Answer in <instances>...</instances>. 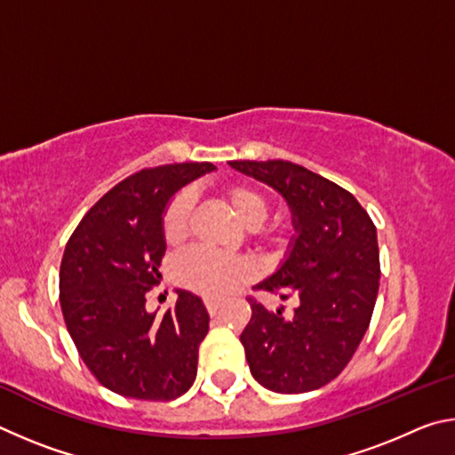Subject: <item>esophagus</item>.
I'll use <instances>...</instances> for the list:
<instances>
[{"label": "esophagus", "mask_w": 455, "mask_h": 455, "mask_svg": "<svg viewBox=\"0 0 455 455\" xmlns=\"http://www.w3.org/2000/svg\"><path fill=\"white\" fill-rule=\"evenodd\" d=\"M204 305H206V311L211 315H217L220 309V301H217V299H204Z\"/></svg>", "instance_id": "34e87169"}]
</instances>
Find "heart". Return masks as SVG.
<instances>
[{"label": "heart", "instance_id": "1", "mask_svg": "<svg viewBox=\"0 0 455 455\" xmlns=\"http://www.w3.org/2000/svg\"><path fill=\"white\" fill-rule=\"evenodd\" d=\"M236 220L246 228H257L267 219L268 200L263 192L244 184L227 187L220 192ZM192 200L188 195H179L166 206L163 217V235L168 244H180L188 235ZM251 265L243 259L219 257L204 249L184 252L172 265L174 281L204 297H220L251 276Z\"/></svg>", "mask_w": 455, "mask_h": 455}]
</instances>
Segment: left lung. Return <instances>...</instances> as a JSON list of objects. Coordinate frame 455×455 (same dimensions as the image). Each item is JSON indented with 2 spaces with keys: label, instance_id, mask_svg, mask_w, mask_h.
Returning <instances> with one entry per match:
<instances>
[{
  "label": "left lung",
  "instance_id": "8db88e82",
  "mask_svg": "<svg viewBox=\"0 0 455 455\" xmlns=\"http://www.w3.org/2000/svg\"><path fill=\"white\" fill-rule=\"evenodd\" d=\"M228 164L279 192L295 228L279 268L257 284L295 309L283 315L249 299L241 343L251 373L275 394L319 389L349 363L371 321L381 275L375 225L351 192L303 166Z\"/></svg>",
  "mask_w": 455,
  "mask_h": 455
}]
</instances>
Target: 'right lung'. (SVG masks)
Instances as JSON below:
<instances>
[{
    "label": "right lung",
    "instance_id": "right-lung-1",
    "mask_svg": "<svg viewBox=\"0 0 455 455\" xmlns=\"http://www.w3.org/2000/svg\"><path fill=\"white\" fill-rule=\"evenodd\" d=\"M212 171L211 163H182L128 176L92 206L66 244L60 305L68 333L114 394L171 402L196 379L211 321L203 299L176 289V305L156 315L146 309V292L160 279L166 206Z\"/></svg>",
    "mask_w": 455,
    "mask_h": 455
}]
</instances>
